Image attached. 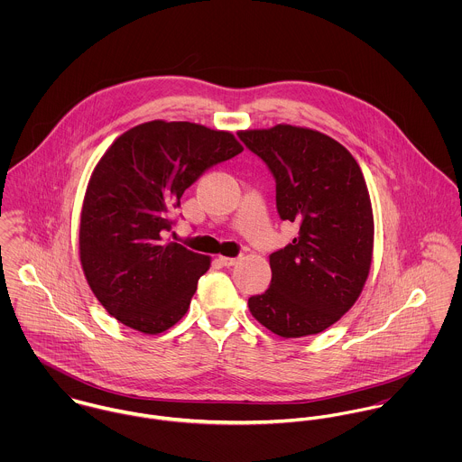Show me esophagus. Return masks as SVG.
I'll return each instance as SVG.
<instances>
[{"instance_id":"esophagus-1","label":"esophagus","mask_w":462,"mask_h":462,"mask_svg":"<svg viewBox=\"0 0 462 462\" xmlns=\"http://www.w3.org/2000/svg\"><path fill=\"white\" fill-rule=\"evenodd\" d=\"M218 263L222 264V266H233V264H236V258H226V256H218V260H217Z\"/></svg>"}]
</instances>
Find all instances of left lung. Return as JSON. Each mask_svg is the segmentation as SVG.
<instances>
[{
    "label": "left lung",
    "mask_w": 462,
    "mask_h": 462,
    "mask_svg": "<svg viewBox=\"0 0 462 462\" xmlns=\"http://www.w3.org/2000/svg\"><path fill=\"white\" fill-rule=\"evenodd\" d=\"M238 138L273 176L281 220L299 226L297 238L268 256L270 286L249 310L282 337L322 332L354 306L370 272L374 215L363 172L341 143L308 128L279 125Z\"/></svg>",
    "instance_id": "8db88e82"
}]
</instances>
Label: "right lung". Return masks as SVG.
<instances>
[{
	"label": "right lung",
	"mask_w": 462,
	"mask_h": 462,
	"mask_svg": "<svg viewBox=\"0 0 462 462\" xmlns=\"http://www.w3.org/2000/svg\"><path fill=\"white\" fill-rule=\"evenodd\" d=\"M244 147L227 132L151 121L121 134L92 172L79 258L97 300L132 329L158 334L187 313L209 258L163 244L183 192Z\"/></svg>",
	"instance_id": "obj_1"
}]
</instances>
